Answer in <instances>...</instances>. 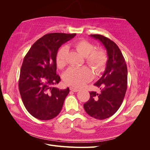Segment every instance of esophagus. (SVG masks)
<instances>
[{"label":"esophagus","mask_w":150,"mask_h":150,"mask_svg":"<svg viewBox=\"0 0 150 150\" xmlns=\"http://www.w3.org/2000/svg\"><path fill=\"white\" fill-rule=\"evenodd\" d=\"M69 89H70V90H71V91H73V92H77V91H79V89H77V88H73V87H71V88H70Z\"/></svg>","instance_id":"34e87169"}]
</instances>
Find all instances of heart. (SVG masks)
Returning <instances> with one entry per match:
<instances>
[{"instance_id": "heart-1", "label": "heart", "mask_w": 150, "mask_h": 150, "mask_svg": "<svg viewBox=\"0 0 150 150\" xmlns=\"http://www.w3.org/2000/svg\"><path fill=\"white\" fill-rule=\"evenodd\" d=\"M73 47L79 53L86 57V62L94 69L97 74L104 71L108 57L103 49L95 50L93 44L85 40L77 41L73 44ZM68 52V47L64 46L57 52L56 63L59 68H62L66 66ZM92 78L93 72L87 67H71L64 75V81L66 83L75 88L82 86Z\"/></svg>"}]
</instances>
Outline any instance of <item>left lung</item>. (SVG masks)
<instances>
[{
  "mask_svg": "<svg viewBox=\"0 0 150 150\" xmlns=\"http://www.w3.org/2000/svg\"><path fill=\"white\" fill-rule=\"evenodd\" d=\"M90 37L103 44L108 59L103 76L95 84L100 91L90 92V98L84 104V108L90 116L103 120L115 113L122 103L127 90L128 69L122 52L113 41L101 35Z\"/></svg>",
  "mask_w": 150,
  "mask_h": 150,
  "instance_id": "left-lung-1",
  "label": "left lung"
}]
</instances>
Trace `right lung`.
Masks as SVG:
<instances>
[{
  "mask_svg": "<svg viewBox=\"0 0 150 150\" xmlns=\"http://www.w3.org/2000/svg\"><path fill=\"white\" fill-rule=\"evenodd\" d=\"M75 33H48L35 42L24 57L21 68L18 88L25 108L31 115L47 120L58 115L69 92L59 90L56 55L62 44Z\"/></svg>",
  "mask_w": 150,
  "mask_h": 150,
  "instance_id": "right-lung-1",
  "label": "right lung"
}]
</instances>
